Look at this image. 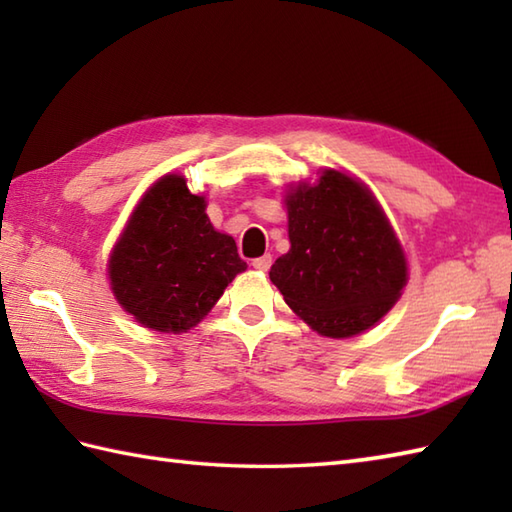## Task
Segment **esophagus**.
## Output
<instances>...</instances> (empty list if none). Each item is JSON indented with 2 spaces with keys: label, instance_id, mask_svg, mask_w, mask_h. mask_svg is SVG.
<instances>
[{
  "label": "esophagus",
  "instance_id": "obj_1",
  "mask_svg": "<svg viewBox=\"0 0 512 512\" xmlns=\"http://www.w3.org/2000/svg\"><path fill=\"white\" fill-rule=\"evenodd\" d=\"M270 266H273V257L270 255H264V257H257L253 259V268L259 270V273H268Z\"/></svg>",
  "mask_w": 512,
  "mask_h": 512
}]
</instances>
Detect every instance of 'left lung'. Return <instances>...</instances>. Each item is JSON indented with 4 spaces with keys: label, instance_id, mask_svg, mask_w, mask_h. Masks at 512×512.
Here are the masks:
<instances>
[{
    "label": "left lung",
    "instance_id": "obj_1",
    "mask_svg": "<svg viewBox=\"0 0 512 512\" xmlns=\"http://www.w3.org/2000/svg\"><path fill=\"white\" fill-rule=\"evenodd\" d=\"M290 250L270 268L284 301L330 339L372 328L407 284V259L363 182L325 169L286 195Z\"/></svg>",
    "mask_w": 512,
    "mask_h": 512
}]
</instances>
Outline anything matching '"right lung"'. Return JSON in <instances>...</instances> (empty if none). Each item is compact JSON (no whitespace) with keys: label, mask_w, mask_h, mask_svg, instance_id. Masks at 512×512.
Segmentation results:
<instances>
[{"label":"right lung","mask_w":512,"mask_h":512,"mask_svg":"<svg viewBox=\"0 0 512 512\" xmlns=\"http://www.w3.org/2000/svg\"><path fill=\"white\" fill-rule=\"evenodd\" d=\"M204 211L202 195L169 173L143 195L118 237L107 264L112 292L145 328L191 330L246 270L235 239L217 233Z\"/></svg>","instance_id":"add662e5"}]
</instances>
